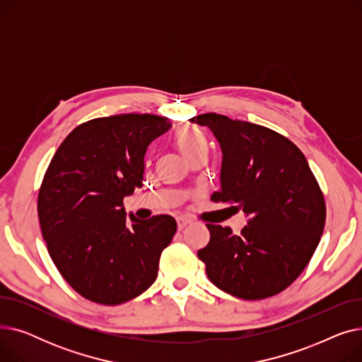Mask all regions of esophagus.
<instances>
[{
	"label": "esophagus",
	"mask_w": 362,
	"mask_h": 362,
	"mask_svg": "<svg viewBox=\"0 0 362 362\" xmlns=\"http://www.w3.org/2000/svg\"><path fill=\"white\" fill-rule=\"evenodd\" d=\"M191 223H192L191 218H187V217H179V218H177V227H179V230L185 229V227H186L187 224H191Z\"/></svg>",
	"instance_id": "obj_1"
}]
</instances>
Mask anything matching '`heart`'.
<instances>
[{"instance_id":"1","label":"heart","mask_w":362,"mask_h":362,"mask_svg":"<svg viewBox=\"0 0 362 362\" xmlns=\"http://www.w3.org/2000/svg\"><path fill=\"white\" fill-rule=\"evenodd\" d=\"M176 142L186 158H191L192 156L198 154V152H208V142L204 136V133L197 127L180 129L177 133Z\"/></svg>"}]
</instances>
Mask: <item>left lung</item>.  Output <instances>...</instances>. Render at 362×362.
Instances as JSON below:
<instances>
[{
    "instance_id": "8db88e82",
    "label": "left lung",
    "mask_w": 362,
    "mask_h": 362,
    "mask_svg": "<svg viewBox=\"0 0 362 362\" xmlns=\"http://www.w3.org/2000/svg\"><path fill=\"white\" fill-rule=\"evenodd\" d=\"M191 122L210 127L223 151L221 189L211 201L232 204L233 214L242 210L250 217L239 235L206 224L211 238L198 258L208 279L248 300L283 292L305 270L326 224L325 195L305 156L259 124L216 112Z\"/></svg>"
}]
</instances>
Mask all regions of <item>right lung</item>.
Returning a JSON list of instances; mask_svg holds the SVG:
<instances>
[{
	"label": "right lung",
	"instance_id": "add662e5",
	"mask_svg": "<svg viewBox=\"0 0 362 362\" xmlns=\"http://www.w3.org/2000/svg\"><path fill=\"white\" fill-rule=\"evenodd\" d=\"M170 127L154 114L92 119L55 151L37 192V217L57 270L85 299L119 305L157 279L176 220L130 216V224L123 199L142 187L145 152Z\"/></svg>",
	"mask_w": 362,
	"mask_h": 362
}]
</instances>
